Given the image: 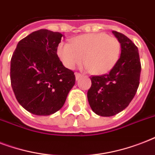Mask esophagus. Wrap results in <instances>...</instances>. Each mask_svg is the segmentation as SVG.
Here are the masks:
<instances>
[{
    "instance_id": "34e87169",
    "label": "esophagus",
    "mask_w": 155,
    "mask_h": 155,
    "mask_svg": "<svg viewBox=\"0 0 155 155\" xmlns=\"http://www.w3.org/2000/svg\"><path fill=\"white\" fill-rule=\"evenodd\" d=\"M75 79H76V80H79V79H80V77H82V75H81L80 73L75 72Z\"/></svg>"
}]
</instances>
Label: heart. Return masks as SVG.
<instances>
[{"instance_id": "heart-1", "label": "heart", "mask_w": 155, "mask_h": 155, "mask_svg": "<svg viewBox=\"0 0 155 155\" xmlns=\"http://www.w3.org/2000/svg\"><path fill=\"white\" fill-rule=\"evenodd\" d=\"M57 54L66 68L73 69L84 62L90 72L101 75L108 72L117 63L120 43L117 38L104 33L87 34L78 36L72 45L61 42Z\"/></svg>"}]
</instances>
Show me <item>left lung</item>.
I'll use <instances>...</instances> for the list:
<instances>
[{
	"label": "left lung",
	"instance_id": "8db88e82",
	"mask_svg": "<svg viewBox=\"0 0 155 155\" xmlns=\"http://www.w3.org/2000/svg\"><path fill=\"white\" fill-rule=\"evenodd\" d=\"M113 34L120 43V58L108 73L90 77L87 91L90 107L102 117L116 115L130 104L139 86L142 68L137 46L121 33Z\"/></svg>",
	"mask_w": 155,
	"mask_h": 155
}]
</instances>
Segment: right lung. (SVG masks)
<instances>
[{
    "label": "right lung",
    "mask_w": 155,
    "mask_h": 155,
    "mask_svg": "<svg viewBox=\"0 0 155 155\" xmlns=\"http://www.w3.org/2000/svg\"><path fill=\"white\" fill-rule=\"evenodd\" d=\"M63 35L39 30L19 41L10 61L11 86L18 103L38 116L63 106L75 83L74 71L57 54Z\"/></svg>",
    "instance_id": "1"
}]
</instances>
